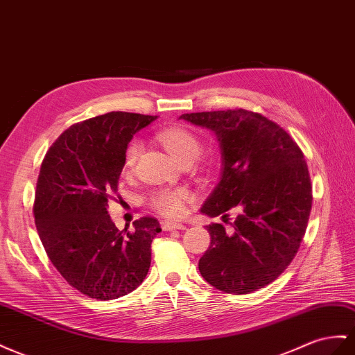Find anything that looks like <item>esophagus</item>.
<instances>
[{
  "instance_id": "1",
  "label": "esophagus",
  "mask_w": 355,
  "mask_h": 355,
  "mask_svg": "<svg viewBox=\"0 0 355 355\" xmlns=\"http://www.w3.org/2000/svg\"><path fill=\"white\" fill-rule=\"evenodd\" d=\"M161 227L164 232H171V230H185L187 227L180 223H173V221H164L161 223Z\"/></svg>"
}]
</instances>
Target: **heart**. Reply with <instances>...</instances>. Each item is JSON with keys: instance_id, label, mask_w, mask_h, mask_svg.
<instances>
[{"instance_id": "heart-1", "label": "heart", "mask_w": 355, "mask_h": 355, "mask_svg": "<svg viewBox=\"0 0 355 355\" xmlns=\"http://www.w3.org/2000/svg\"><path fill=\"white\" fill-rule=\"evenodd\" d=\"M158 139L162 146L167 149L168 154L178 162L193 161L198 157L201 150V143L196 134L182 127H171L158 132ZM140 141L132 140L127 146L125 155H123V164L131 168L140 154ZM193 200V194L187 188L173 189H159L149 198L150 206L158 214L167 218H180L187 212V203Z\"/></svg>"}]
</instances>
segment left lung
<instances>
[{
	"instance_id": "8db88e82",
	"label": "left lung",
	"mask_w": 355,
	"mask_h": 355,
	"mask_svg": "<svg viewBox=\"0 0 355 355\" xmlns=\"http://www.w3.org/2000/svg\"><path fill=\"white\" fill-rule=\"evenodd\" d=\"M209 128L221 146L223 175L200 212H230L232 232L207 225L210 246L198 270L216 290L249 294L273 282L299 251L312 207V185L302 149L284 128L245 109L185 113Z\"/></svg>"
}]
</instances>
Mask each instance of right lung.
<instances>
[{
  "label": "right lung",
  "instance_id": "add662e5",
  "mask_svg": "<svg viewBox=\"0 0 355 355\" xmlns=\"http://www.w3.org/2000/svg\"><path fill=\"white\" fill-rule=\"evenodd\" d=\"M157 116L110 112L74 123L46 152L34 198L35 227L56 270L91 299L134 291L150 266L155 218L119 230L107 212L134 134Z\"/></svg>",
  "mask_w": 355,
  "mask_h": 355
}]
</instances>
